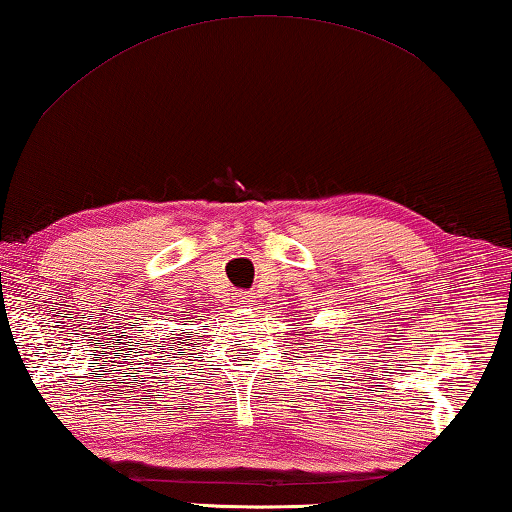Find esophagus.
<instances>
[{"mask_svg":"<svg viewBox=\"0 0 512 512\" xmlns=\"http://www.w3.org/2000/svg\"><path fill=\"white\" fill-rule=\"evenodd\" d=\"M237 305L239 307H250V305H253V296H250V293H246V291H241V293H237Z\"/></svg>","mask_w":512,"mask_h":512,"instance_id":"esophagus-1","label":"esophagus"}]
</instances>
